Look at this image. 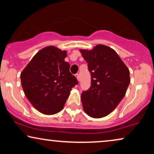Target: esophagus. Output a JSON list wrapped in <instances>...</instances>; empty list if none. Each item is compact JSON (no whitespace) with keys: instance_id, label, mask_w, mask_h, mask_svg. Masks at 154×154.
<instances>
[{"instance_id":"obj_1","label":"esophagus","mask_w":154,"mask_h":154,"mask_svg":"<svg viewBox=\"0 0 154 154\" xmlns=\"http://www.w3.org/2000/svg\"><path fill=\"white\" fill-rule=\"evenodd\" d=\"M75 77H76V79H77V80L78 81H80V75H79V73H76V74H75Z\"/></svg>"}]
</instances>
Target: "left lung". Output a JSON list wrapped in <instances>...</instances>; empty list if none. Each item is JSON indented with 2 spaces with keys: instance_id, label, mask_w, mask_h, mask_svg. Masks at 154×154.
<instances>
[{
  "instance_id": "1",
  "label": "left lung",
  "mask_w": 154,
  "mask_h": 154,
  "mask_svg": "<svg viewBox=\"0 0 154 154\" xmlns=\"http://www.w3.org/2000/svg\"><path fill=\"white\" fill-rule=\"evenodd\" d=\"M81 52L91 75V85L81 94L84 111L94 119L106 116L125 96L130 82L129 69L119 54L106 45H97Z\"/></svg>"
}]
</instances>
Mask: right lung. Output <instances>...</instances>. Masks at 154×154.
Instances as JSON below:
<instances>
[{
	"label": "right lung",
	"instance_id": "obj_1",
	"mask_svg": "<svg viewBox=\"0 0 154 154\" xmlns=\"http://www.w3.org/2000/svg\"><path fill=\"white\" fill-rule=\"evenodd\" d=\"M66 52L54 46L40 50L21 73L26 98L41 113L52 115L64 108L71 88L78 84L70 65L65 62Z\"/></svg>",
	"mask_w": 154,
	"mask_h": 154
}]
</instances>
